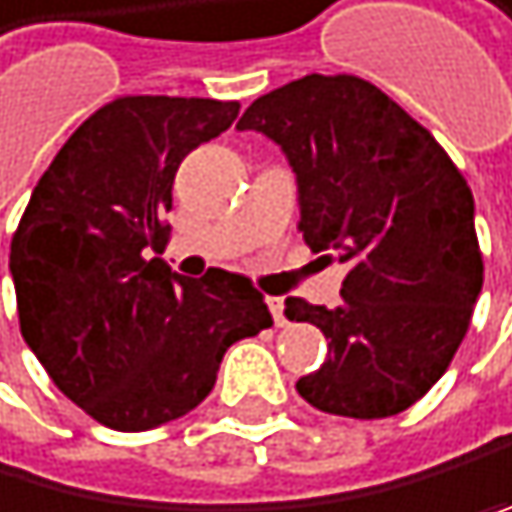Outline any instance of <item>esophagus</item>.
Instances as JSON below:
<instances>
[{"instance_id": "1", "label": "esophagus", "mask_w": 512, "mask_h": 512, "mask_svg": "<svg viewBox=\"0 0 512 512\" xmlns=\"http://www.w3.org/2000/svg\"><path fill=\"white\" fill-rule=\"evenodd\" d=\"M266 304L272 310V319H275V326H285L288 319H285V300L281 297H266Z\"/></svg>"}]
</instances>
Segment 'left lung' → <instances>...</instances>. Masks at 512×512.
Here are the masks:
<instances>
[{
	"label": "left lung",
	"instance_id": "8db88e82",
	"mask_svg": "<svg viewBox=\"0 0 512 512\" xmlns=\"http://www.w3.org/2000/svg\"><path fill=\"white\" fill-rule=\"evenodd\" d=\"M237 129L285 151L300 234L348 266L339 307L285 300L329 339L297 380L313 408L389 418L431 389L472 323L485 281L472 189L431 132L358 75H304L253 100Z\"/></svg>",
	"mask_w": 512,
	"mask_h": 512
}]
</instances>
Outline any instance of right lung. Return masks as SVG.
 I'll return each mask as SVG.
<instances>
[{"mask_svg":"<svg viewBox=\"0 0 512 512\" xmlns=\"http://www.w3.org/2000/svg\"><path fill=\"white\" fill-rule=\"evenodd\" d=\"M237 100L116 97L81 123L34 186L8 269L27 348L113 431L177 421L212 392L224 351L272 326L250 278L170 272L173 177L231 129Z\"/></svg>","mask_w":512,"mask_h":512,"instance_id":"1","label":"right lung"}]
</instances>
